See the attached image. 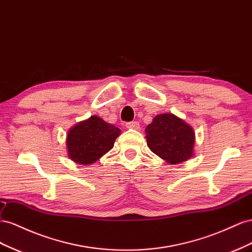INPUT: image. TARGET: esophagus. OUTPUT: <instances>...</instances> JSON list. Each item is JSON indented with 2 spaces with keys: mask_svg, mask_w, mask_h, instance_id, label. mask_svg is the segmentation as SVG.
<instances>
[{
  "mask_svg": "<svg viewBox=\"0 0 252 252\" xmlns=\"http://www.w3.org/2000/svg\"><path fill=\"white\" fill-rule=\"evenodd\" d=\"M126 126L127 128H132V130H139L140 126L137 121H131V122H126Z\"/></svg>",
  "mask_w": 252,
  "mask_h": 252,
  "instance_id": "obj_1",
  "label": "esophagus"
}]
</instances>
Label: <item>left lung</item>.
<instances>
[{
	"mask_svg": "<svg viewBox=\"0 0 252 252\" xmlns=\"http://www.w3.org/2000/svg\"><path fill=\"white\" fill-rule=\"evenodd\" d=\"M150 150L171 164L193 156L195 133L192 126L173 114H160L146 128Z\"/></svg>",
	"mask_w": 252,
	"mask_h": 252,
	"instance_id": "8db88e82",
	"label": "left lung"
}]
</instances>
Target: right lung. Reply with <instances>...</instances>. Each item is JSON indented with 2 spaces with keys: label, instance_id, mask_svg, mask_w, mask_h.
Masks as SVG:
<instances>
[{
  "label": "right lung",
  "instance_id": "add662e5",
  "mask_svg": "<svg viewBox=\"0 0 252 252\" xmlns=\"http://www.w3.org/2000/svg\"><path fill=\"white\" fill-rule=\"evenodd\" d=\"M120 130L103 119L91 116L78 122L66 136L67 154L71 160L80 164H91L113 149Z\"/></svg>",
  "mask_w": 252,
  "mask_h": 252
}]
</instances>
